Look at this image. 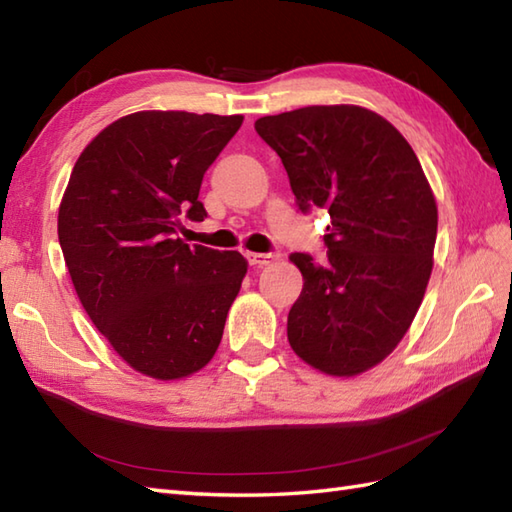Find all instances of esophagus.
Masks as SVG:
<instances>
[{
  "instance_id": "esophagus-1",
  "label": "esophagus",
  "mask_w": 512,
  "mask_h": 512,
  "mask_svg": "<svg viewBox=\"0 0 512 512\" xmlns=\"http://www.w3.org/2000/svg\"><path fill=\"white\" fill-rule=\"evenodd\" d=\"M246 259L250 266H268V264H275L277 262V255L275 253H246Z\"/></svg>"
}]
</instances>
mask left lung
Instances as JSON below:
<instances>
[{
    "label": "left lung",
    "instance_id": "1",
    "mask_svg": "<svg viewBox=\"0 0 512 512\" xmlns=\"http://www.w3.org/2000/svg\"><path fill=\"white\" fill-rule=\"evenodd\" d=\"M257 134L288 171L301 211L330 213L328 262L292 253L303 290L288 314L295 354L328 376H358L396 350L433 270L438 204L398 129L361 105L264 116Z\"/></svg>",
    "mask_w": 512,
    "mask_h": 512
}]
</instances>
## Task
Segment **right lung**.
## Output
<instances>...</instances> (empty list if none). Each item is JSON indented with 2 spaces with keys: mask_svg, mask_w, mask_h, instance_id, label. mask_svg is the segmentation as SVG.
<instances>
[{
  "mask_svg": "<svg viewBox=\"0 0 512 512\" xmlns=\"http://www.w3.org/2000/svg\"><path fill=\"white\" fill-rule=\"evenodd\" d=\"M244 116L145 110L107 125L81 151L59 204V244L81 306L138 374L187 378L222 341L248 262L182 242L202 222L204 171Z\"/></svg>",
  "mask_w": 512,
  "mask_h": 512,
  "instance_id": "right-lung-1",
  "label": "right lung"
}]
</instances>
